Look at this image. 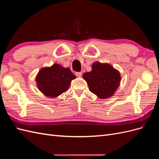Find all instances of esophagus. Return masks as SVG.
Segmentation results:
<instances>
[{
  "instance_id": "1",
  "label": "esophagus",
  "mask_w": 159,
  "mask_h": 159,
  "mask_svg": "<svg viewBox=\"0 0 159 159\" xmlns=\"http://www.w3.org/2000/svg\"><path fill=\"white\" fill-rule=\"evenodd\" d=\"M75 75H76L77 77L80 78V77H81V75H82V73H81V72H76Z\"/></svg>"
}]
</instances>
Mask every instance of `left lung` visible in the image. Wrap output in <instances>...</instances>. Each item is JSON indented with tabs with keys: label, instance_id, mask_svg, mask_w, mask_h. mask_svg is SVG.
I'll use <instances>...</instances> for the list:
<instances>
[{
	"label": "left lung",
	"instance_id": "1",
	"mask_svg": "<svg viewBox=\"0 0 159 159\" xmlns=\"http://www.w3.org/2000/svg\"><path fill=\"white\" fill-rule=\"evenodd\" d=\"M89 89L101 99H108L114 95L120 85V72L107 63L95 61L91 71L83 74Z\"/></svg>",
	"mask_w": 159,
	"mask_h": 159
}]
</instances>
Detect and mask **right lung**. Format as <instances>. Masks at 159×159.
Segmentation results:
<instances>
[{"mask_svg": "<svg viewBox=\"0 0 159 159\" xmlns=\"http://www.w3.org/2000/svg\"><path fill=\"white\" fill-rule=\"evenodd\" d=\"M76 77L69 68L54 64L44 67L38 71L36 77L38 89L46 97L57 98L68 89L71 80Z\"/></svg>", "mask_w": 159, "mask_h": 159, "instance_id": "1", "label": "right lung"}]
</instances>
